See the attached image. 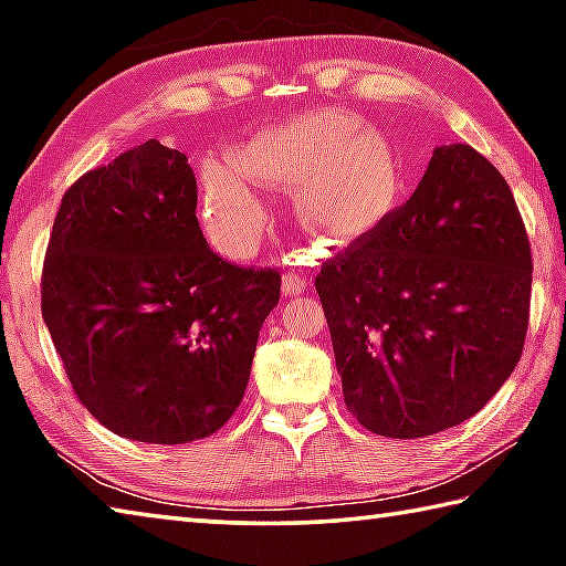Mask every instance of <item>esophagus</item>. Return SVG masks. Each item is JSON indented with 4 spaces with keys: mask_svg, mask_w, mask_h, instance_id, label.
<instances>
[{
    "mask_svg": "<svg viewBox=\"0 0 566 566\" xmlns=\"http://www.w3.org/2000/svg\"><path fill=\"white\" fill-rule=\"evenodd\" d=\"M306 284H310V280H306L304 274H300V272H284V276H282V294L284 296L302 294L306 290Z\"/></svg>",
    "mask_w": 566,
    "mask_h": 566,
    "instance_id": "1",
    "label": "esophagus"
}]
</instances>
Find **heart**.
Instances as JSON below:
<instances>
[{
  "mask_svg": "<svg viewBox=\"0 0 566 566\" xmlns=\"http://www.w3.org/2000/svg\"><path fill=\"white\" fill-rule=\"evenodd\" d=\"M262 185L292 190L304 229L334 247L377 237L397 214L405 171L389 134L347 109H317L264 129L202 175V217L229 256H249L270 227Z\"/></svg>",
  "mask_w": 566,
  "mask_h": 566,
  "instance_id": "1",
  "label": "heart"
}]
</instances>
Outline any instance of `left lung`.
Instances as JSON below:
<instances>
[{
  "label": "left lung",
  "instance_id": "obj_1",
  "mask_svg": "<svg viewBox=\"0 0 566 566\" xmlns=\"http://www.w3.org/2000/svg\"><path fill=\"white\" fill-rule=\"evenodd\" d=\"M314 286L347 409L375 434L429 437L474 417L520 361L530 239L496 167L444 145L387 227Z\"/></svg>",
  "mask_w": 566,
  "mask_h": 566
}]
</instances>
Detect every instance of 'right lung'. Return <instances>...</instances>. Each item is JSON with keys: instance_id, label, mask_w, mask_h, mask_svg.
I'll list each match as a JSON object with an SVG mask.
<instances>
[{"instance_id": "right-lung-1", "label": "right lung", "mask_w": 566, "mask_h": 566, "mask_svg": "<svg viewBox=\"0 0 566 566\" xmlns=\"http://www.w3.org/2000/svg\"><path fill=\"white\" fill-rule=\"evenodd\" d=\"M280 284L209 249L187 157L149 139L66 189L42 317L94 419L134 442L189 444L242 401Z\"/></svg>"}]
</instances>
